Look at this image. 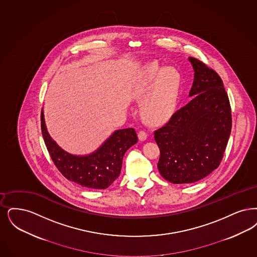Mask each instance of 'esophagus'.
Segmentation results:
<instances>
[{"label":"esophagus","mask_w":257,"mask_h":257,"mask_svg":"<svg viewBox=\"0 0 257 257\" xmlns=\"http://www.w3.org/2000/svg\"><path fill=\"white\" fill-rule=\"evenodd\" d=\"M138 137H139V140L141 142H144V141L147 139V134H146L145 131H140L139 134H138Z\"/></svg>","instance_id":"34e87169"}]
</instances>
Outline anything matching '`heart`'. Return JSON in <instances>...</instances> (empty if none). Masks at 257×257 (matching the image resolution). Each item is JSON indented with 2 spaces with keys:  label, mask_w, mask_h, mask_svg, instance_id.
<instances>
[{
  "label": "heart",
  "mask_w": 257,
  "mask_h": 257,
  "mask_svg": "<svg viewBox=\"0 0 257 257\" xmlns=\"http://www.w3.org/2000/svg\"><path fill=\"white\" fill-rule=\"evenodd\" d=\"M181 77L174 67L162 68L158 63L144 66L131 83V92L136 97H146L143 103L145 118L153 123L165 120L178 101Z\"/></svg>",
  "instance_id": "b5f03b06"
}]
</instances>
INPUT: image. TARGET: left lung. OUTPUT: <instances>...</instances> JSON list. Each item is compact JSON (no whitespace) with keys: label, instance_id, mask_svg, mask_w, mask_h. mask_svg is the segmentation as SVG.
<instances>
[{"label":"left lung","instance_id":"obj_1","mask_svg":"<svg viewBox=\"0 0 257 257\" xmlns=\"http://www.w3.org/2000/svg\"><path fill=\"white\" fill-rule=\"evenodd\" d=\"M194 80L192 99L156 130L160 148L158 168L172 184L195 183L219 166L231 131V110L218 73L189 57Z\"/></svg>","mask_w":257,"mask_h":257}]
</instances>
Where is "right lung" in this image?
Masks as SVG:
<instances>
[{
	"instance_id": "add662e5",
	"label": "right lung",
	"mask_w": 257,
	"mask_h": 257,
	"mask_svg": "<svg viewBox=\"0 0 257 257\" xmlns=\"http://www.w3.org/2000/svg\"><path fill=\"white\" fill-rule=\"evenodd\" d=\"M42 135L52 162L69 181L92 189H105L120 174L125 152L138 143L133 128L114 131L94 152L77 156L56 144L47 130L41 113Z\"/></svg>"
}]
</instances>
